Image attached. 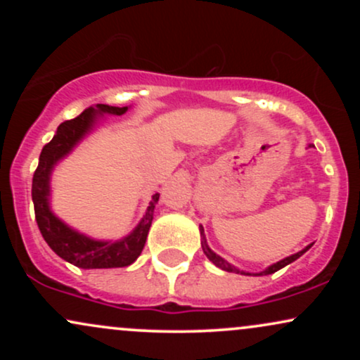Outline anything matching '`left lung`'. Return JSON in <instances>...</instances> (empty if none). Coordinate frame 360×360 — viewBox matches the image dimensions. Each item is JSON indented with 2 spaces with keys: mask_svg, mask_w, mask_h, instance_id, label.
<instances>
[{
  "mask_svg": "<svg viewBox=\"0 0 360 360\" xmlns=\"http://www.w3.org/2000/svg\"><path fill=\"white\" fill-rule=\"evenodd\" d=\"M200 230H201V247H203V252H205V255L206 257H208L210 260H212V262L214 264V266L217 267H220V269H223V271H226V272H240V274H249V272H243V271H238L237 267H233L232 264H229L226 262L225 259H221L220 255H217L214 254V252L210 249L208 247V243H206V238H205V230H203V226H200ZM313 245V243H311ZM311 245H308L307 249H303V250H300L298 254H295V255H289V257H286V259H283V260H279V262H276V264H272L271 267H267L266 271H262V272H259V274H255V276H264V274H272V272H276V271H279V269H283V267H286L288 264H291V262H295L296 259H300L301 255L304 254V252H307L309 247Z\"/></svg>",
  "mask_w": 360,
  "mask_h": 360,
  "instance_id": "8db88e82",
  "label": "left lung"
}]
</instances>
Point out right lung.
Listing matches in <instances>:
<instances>
[{"mask_svg":"<svg viewBox=\"0 0 360 360\" xmlns=\"http://www.w3.org/2000/svg\"><path fill=\"white\" fill-rule=\"evenodd\" d=\"M127 110V106L118 108V106L96 105V108L93 106L86 108L79 117L65 120L57 127L56 135L51 142L44 146L40 152L39 166L34 172L32 200H34L35 220L40 233L59 257L81 267V269H110V267L130 266L142 254L148 229H150L152 218H154L155 203L159 201V194L155 193L137 229L128 237L117 242L93 240L86 235L74 232L51 212V206H49V179H51V172L57 160L68 155L72 147L93 128L98 113L123 115Z\"/></svg>","mask_w":360,"mask_h":360,"instance_id":"1","label":"right lung"}]
</instances>
